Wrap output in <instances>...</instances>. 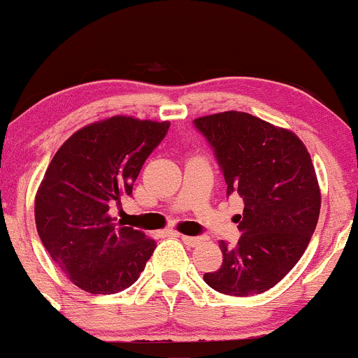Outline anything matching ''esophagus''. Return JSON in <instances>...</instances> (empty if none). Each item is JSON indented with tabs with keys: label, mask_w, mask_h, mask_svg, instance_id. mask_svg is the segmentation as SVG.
Returning <instances> with one entry per match:
<instances>
[{
	"label": "esophagus",
	"mask_w": 358,
	"mask_h": 358,
	"mask_svg": "<svg viewBox=\"0 0 358 358\" xmlns=\"http://www.w3.org/2000/svg\"><path fill=\"white\" fill-rule=\"evenodd\" d=\"M180 240H182L186 245H189V247H196V245H199L201 242H203V238H201V236H187V235H180Z\"/></svg>",
	"instance_id": "obj_1"
}]
</instances>
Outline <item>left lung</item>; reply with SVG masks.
<instances>
[{
  "mask_svg": "<svg viewBox=\"0 0 358 358\" xmlns=\"http://www.w3.org/2000/svg\"><path fill=\"white\" fill-rule=\"evenodd\" d=\"M215 152L227 196L243 199L242 236L220 242L223 264L204 282L228 296L274 287L298 264L320 218L321 194L306 147L292 131L242 111L196 118Z\"/></svg>",
  "mask_w": 358,
  "mask_h": 358,
  "instance_id": "left-lung-1",
  "label": "left lung"
}]
</instances>
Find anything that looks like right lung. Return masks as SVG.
<instances>
[{
    "mask_svg": "<svg viewBox=\"0 0 358 358\" xmlns=\"http://www.w3.org/2000/svg\"><path fill=\"white\" fill-rule=\"evenodd\" d=\"M169 122L113 116L76 131L47 167L35 198L43 247L64 274L91 294H116L145 268L157 243L113 223L110 208L130 196Z\"/></svg>",
    "mask_w": 358,
    "mask_h": 358,
    "instance_id": "right-lung-1",
    "label": "right lung"
}]
</instances>
